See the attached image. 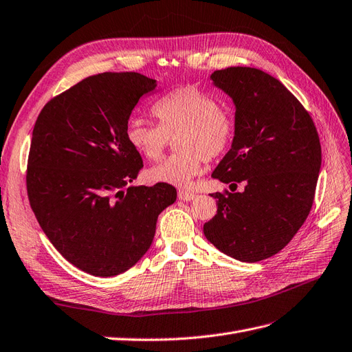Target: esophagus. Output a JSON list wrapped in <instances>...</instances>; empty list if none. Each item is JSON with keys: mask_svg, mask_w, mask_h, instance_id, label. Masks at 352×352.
<instances>
[{"mask_svg": "<svg viewBox=\"0 0 352 352\" xmlns=\"http://www.w3.org/2000/svg\"><path fill=\"white\" fill-rule=\"evenodd\" d=\"M177 197H179V199H182V201H190V199H194L197 195L194 192H188V190L180 189L177 192Z\"/></svg>", "mask_w": 352, "mask_h": 352, "instance_id": "34e87169", "label": "esophagus"}]
</instances>
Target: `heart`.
Masks as SVG:
<instances>
[{
    "label": "heart",
    "instance_id": "heart-1",
    "mask_svg": "<svg viewBox=\"0 0 352 352\" xmlns=\"http://www.w3.org/2000/svg\"><path fill=\"white\" fill-rule=\"evenodd\" d=\"M158 124L133 119L126 140L144 158L154 162L170 141L177 151L146 170V179L175 186H188L201 173L204 162L228 151L235 136V117L208 91L186 85L167 92L153 105Z\"/></svg>",
    "mask_w": 352,
    "mask_h": 352
}]
</instances>
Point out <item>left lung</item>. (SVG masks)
Returning <instances> with one entry per match:
<instances>
[{
	"instance_id": "8db88e82",
	"label": "left lung",
	"mask_w": 352,
	"mask_h": 352,
	"mask_svg": "<svg viewBox=\"0 0 352 352\" xmlns=\"http://www.w3.org/2000/svg\"><path fill=\"white\" fill-rule=\"evenodd\" d=\"M211 79L236 105L232 148L211 177L243 190L211 194L217 214L204 235L233 258L261 261L283 250L310 214L320 140L310 113L265 72L228 67Z\"/></svg>"
}]
</instances>
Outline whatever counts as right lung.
<instances>
[{
    "label": "right lung",
    "instance_id": "obj_1",
    "mask_svg": "<svg viewBox=\"0 0 352 352\" xmlns=\"http://www.w3.org/2000/svg\"><path fill=\"white\" fill-rule=\"evenodd\" d=\"M154 79L94 74L51 98L32 133L30 208L69 263L100 278L120 274L151 247L157 217L176 201L168 184L129 186L144 167L126 140L127 120Z\"/></svg>",
    "mask_w": 352,
    "mask_h": 352
}]
</instances>
